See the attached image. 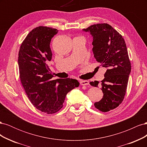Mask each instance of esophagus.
<instances>
[{"instance_id": "1", "label": "esophagus", "mask_w": 147, "mask_h": 147, "mask_svg": "<svg viewBox=\"0 0 147 147\" xmlns=\"http://www.w3.org/2000/svg\"><path fill=\"white\" fill-rule=\"evenodd\" d=\"M80 84L82 86H86L89 84V82L87 80H80Z\"/></svg>"}]
</instances>
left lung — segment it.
Instances as JSON below:
<instances>
[{"label": "left lung", "instance_id": "left-lung-1", "mask_svg": "<svg viewBox=\"0 0 147 147\" xmlns=\"http://www.w3.org/2000/svg\"><path fill=\"white\" fill-rule=\"evenodd\" d=\"M93 37L92 51L96 61L107 68L101 81L103 97L95 102V107L102 112L113 110L123 102L127 86L131 65L127 47L122 35L107 23L96 24L83 29ZM97 87L98 81L90 83Z\"/></svg>", "mask_w": 147, "mask_h": 147}]
</instances>
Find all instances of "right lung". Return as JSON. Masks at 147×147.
<instances>
[{
	"instance_id": "add662e5",
	"label": "right lung",
	"mask_w": 147,
	"mask_h": 147,
	"mask_svg": "<svg viewBox=\"0 0 147 147\" xmlns=\"http://www.w3.org/2000/svg\"><path fill=\"white\" fill-rule=\"evenodd\" d=\"M57 32L46 26L34 28L21 43L18 53L20 77L26 94L35 108L48 114L58 112L67 94L80 84L72 78L52 79L47 62L52 57L51 38Z\"/></svg>"
}]
</instances>
